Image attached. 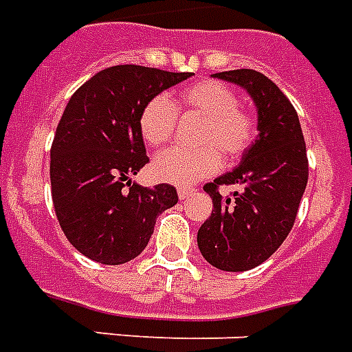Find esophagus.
I'll return each instance as SVG.
<instances>
[{
	"label": "esophagus",
	"mask_w": 352,
	"mask_h": 352,
	"mask_svg": "<svg viewBox=\"0 0 352 352\" xmlns=\"http://www.w3.org/2000/svg\"><path fill=\"white\" fill-rule=\"evenodd\" d=\"M177 193H179V199H181V201H184V199H188V197H192L193 193H195V190H193V188H179V190H177Z\"/></svg>",
	"instance_id": "34e87169"
}]
</instances>
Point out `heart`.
Wrapping results in <instances>:
<instances>
[{
	"instance_id": "b5f03b06",
	"label": "heart",
	"mask_w": 352,
	"mask_h": 352,
	"mask_svg": "<svg viewBox=\"0 0 352 352\" xmlns=\"http://www.w3.org/2000/svg\"><path fill=\"white\" fill-rule=\"evenodd\" d=\"M195 111L203 117L195 148H171L153 162L157 179L188 186L212 175L223 166V153L228 160L246 153L257 137V122L250 111L241 109L239 96L217 80H201L177 93L175 100L159 95L142 107L138 131L144 142L160 148L175 131L177 111Z\"/></svg>"
}]
</instances>
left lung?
Here are the masks:
<instances>
[{
    "mask_svg": "<svg viewBox=\"0 0 352 352\" xmlns=\"http://www.w3.org/2000/svg\"><path fill=\"white\" fill-rule=\"evenodd\" d=\"M239 85L257 111V137L237 168L204 186L214 210L197 232V245L210 265L245 272L278 250L294 225L309 179L307 148L298 113L265 74L235 69L212 74ZM221 184L240 190L232 198L217 192Z\"/></svg>",
    "mask_w": 352,
    "mask_h": 352,
    "instance_id": "8db88e82",
    "label": "left lung"
}]
</instances>
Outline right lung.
<instances>
[{"mask_svg":"<svg viewBox=\"0 0 352 352\" xmlns=\"http://www.w3.org/2000/svg\"><path fill=\"white\" fill-rule=\"evenodd\" d=\"M192 73L115 65L76 89L51 148V192L69 243L102 265H122L148 246L157 215L175 206L170 184L131 181L148 155L138 131L142 107Z\"/></svg>","mask_w":352,"mask_h":352,"instance_id":"add662e5","label":"right lung"}]
</instances>
